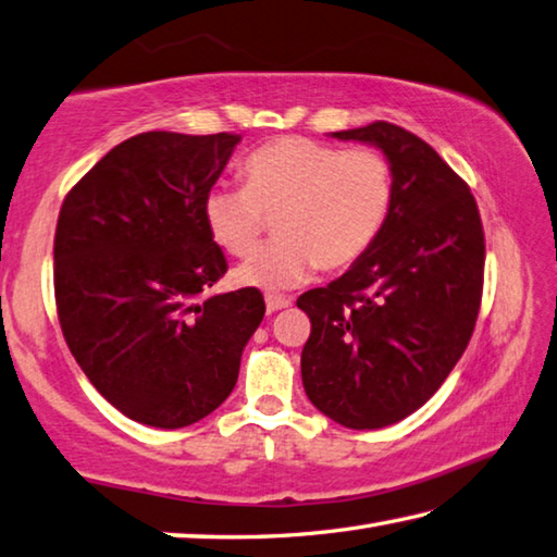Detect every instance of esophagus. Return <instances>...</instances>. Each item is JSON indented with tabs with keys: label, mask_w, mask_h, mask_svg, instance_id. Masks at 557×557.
Instances as JSON below:
<instances>
[{
	"label": "esophagus",
	"mask_w": 557,
	"mask_h": 557,
	"mask_svg": "<svg viewBox=\"0 0 557 557\" xmlns=\"http://www.w3.org/2000/svg\"><path fill=\"white\" fill-rule=\"evenodd\" d=\"M265 307H268L270 313H275V311H282V309L292 307V299L289 297H277V294H268Z\"/></svg>",
	"instance_id": "1"
}]
</instances>
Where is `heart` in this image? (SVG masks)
I'll use <instances>...</instances> for the list:
<instances>
[{"mask_svg":"<svg viewBox=\"0 0 557 557\" xmlns=\"http://www.w3.org/2000/svg\"><path fill=\"white\" fill-rule=\"evenodd\" d=\"M246 185H214L205 222L226 253L248 258L275 220L277 242L236 270L248 287L289 289L315 268L345 270L384 232L394 171L372 147L337 149L309 137H277L244 161Z\"/></svg>","mask_w":557,"mask_h":557,"instance_id":"1","label":"heart"}]
</instances>
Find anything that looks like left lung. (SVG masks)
<instances>
[{
	"mask_svg": "<svg viewBox=\"0 0 557 557\" xmlns=\"http://www.w3.org/2000/svg\"><path fill=\"white\" fill-rule=\"evenodd\" d=\"M331 135L384 151L394 207L345 275L297 299L311 319L301 381L323 416L379 430L424 406L461 359L481 309L485 236L471 188L428 141L384 120Z\"/></svg>",
	"mask_w": 557,
	"mask_h": 557,
	"instance_id": "1",
	"label": "left lung"
}]
</instances>
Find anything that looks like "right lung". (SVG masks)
<instances>
[{
	"instance_id": "right-lung-1",
	"label": "right lung",
	"mask_w": 557,
	"mask_h": 557,
	"mask_svg": "<svg viewBox=\"0 0 557 557\" xmlns=\"http://www.w3.org/2000/svg\"><path fill=\"white\" fill-rule=\"evenodd\" d=\"M238 141L141 133L62 202L54 301L64 341L98 394L149 428H188L220 408L265 315L256 287L207 294L226 258L202 205Z\"/></svg>"
}]
</instances>
